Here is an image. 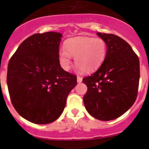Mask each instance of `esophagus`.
Returning <instances> with one entry per match:
<instances>
[{"label": "esophagus", "mask_w": 149, "mask_h": 149, "mask_svg": "<svg viewBox=\"0 0 149 149\" xmlns=\"http://www.w3.org/2000/svg\"><path fill=\"white\" fill-rule=\"evenodd\" d=\"M83 81V78L81 77H80V76H77V83H81Z\"/></svg>", "instance_id": "1"}]
</instances>
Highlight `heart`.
Listing matches in <instances>:
<instances>
[{
	"mask_svg": "<svg viewBox=\"0 0 149 149\" xmlns=\"http://www.w3.org/2000/svg\"><path fill=\"white\" fill-rule=\"evenodd\" d=\"M107 51L104 39L89 36L71 38L65 42V48L59 51L58 59L64 70H69L72 65V56L74 63L81 71L92 72L103 63Z\"/></svg>",
	"mask_w": 149,
	"mask_h": 149,
	"instance_id": "obj_1",
	"label": "heart"
}]
</instances>
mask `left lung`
<instances>
[{
  "mask_svg": "<svg viewBox=\"0 0 149 149\" xmlns=\"http://www.w3.org/2000/svg\"><path fill=\"white\" fill-rule=\"evenodd\" d=\"M107 45L101 67L83 82L87 86L84 103L92 116L110 121L131 108L137 96L139 60L131 45L113 34L97 33Z\"/></svg>",
  "mask_w": 149,
  "mask_h": 149,
  "instance_id": "8db88e82",
  "label": "left lung"
}]
</instances>
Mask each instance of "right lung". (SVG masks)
Here are the masks:
<instances>
[{
  "instance_id": "right-lung-1",
  "label": "right lung",
  "mask_w": 149,
  "mask_h": 149,
  "mask_svg": "<svg viewBox=\"0 0 149 149\" xmlns=\"http://www.w3.org/2000/svg\"><path fill=\"white\" fill-rule=\"evenodd\" d=\"M62 36L56 32L30 36L8 64L12 104L21 116L33 123L44 125L58 119L77 85V77L63 69L59 62Z\"/></svg>"
}]
</instances>
